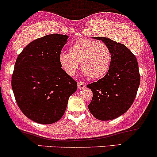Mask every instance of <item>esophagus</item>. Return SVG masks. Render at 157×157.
I'll list each match as a JSON object with an SVG mask.
<instances>
[{
  "instance_id": "1",
  "label": "esophagus",
  "mask_w": 157,
  "mask_h": 157,
  "mask_svg": "<svg viewBox=\"0 0 157 157\" xmlns=\"http://www.w3.org/2000/svg\"><path fill=\"white\" fill-rule=\"evenodd\" d=\"M77 85H78V89H84V87H86V84L84 83V82H78L77 83Z\"/></svg>"
}]
</instances>
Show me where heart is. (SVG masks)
Returning a JSON list of instances; mask_svg holds the SVG:
<instances>
[{
	"instance_id": "1",
	"label": "heart",
	"mask_w": 157,
	"mask_h": 157,
	"mask_svg": "<svg viewBox=\"0 0 157 157\" xmlns=\"http://www.w3.org/2000/svg\"><path fill=\"white\" fill-rule=\"evenodd\" d=\"M59 61L69 75L76 73L81 62L83 74L98 78L107 73L111 62V51L103 42L82 38L70 47V52L63 51Z\"/></svg>"
}]
</instances>
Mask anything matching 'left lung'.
<instances>
[{"instance_id":"obj_1","label":"left lung","mask_w":157,"mask_h":157,"mask_svg":"<svg viewBox=\"0 0 157 157\" xmlns=\"http://www.w3.org/2000/svg\"><path fill=\"white\" fill-rule=\"evenodd\" d=\"M93 38L110 48L111 62L105 77L87 85L93 92L88 108L98 120H112L126 113L134 101L140 83L138 62L123 44L104 37Z\"/></svg>"}]
</instances>
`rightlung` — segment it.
<instances>
[{
	"instance_id": "add662e5",
	"label": "right lung",
	"mask_w": 157,
	"mask_h": 157,
	"mask_svg": "<svg viewBox=\"0 0 157 157\" xmlns=\"http://www.w3.org/2000/svg\"><path fill=\"white\" fill-rule=\"evenodd\" d=\"M68 36L50 34L29 43L17 56L12 88L19 108L39 124L59 121L77 82L61 68L59 55Z\"/></svg>"
}]
</instances>
